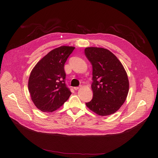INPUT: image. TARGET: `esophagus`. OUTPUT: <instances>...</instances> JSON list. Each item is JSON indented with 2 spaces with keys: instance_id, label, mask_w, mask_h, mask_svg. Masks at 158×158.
I'll use <instances>...</instances> for the list:
<instances>
[{
  "instance_id": "34e87169",
  "label": "esophagus",
  "mask_w": 158,
  "mask_h": 158,
  "mask_svg": "<svg viewBox=\"0 0 158 158\" xmlns=\"http://www.w3.org/2000/svg\"><path fill=\"white\" fill-rule=\"evenodd\" d=\"M80 88V87H79V86H77V87H74V89H76V90H77V89H79Z\"/></svg>"
}]
</instances>
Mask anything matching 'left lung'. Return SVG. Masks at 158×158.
Instances as JSON below:
<instances>
[{"label": "left lung", "mask_w": 158, "mask_h": 158, "mask_svg": "<svg viewBox=\"0 0 158 158\" xmlns=\"http://www.w3.org/2000/svg\"><path fill=\"white\" fill-rule=\"evenodd\" d=\"M85 55L93 67V98L86 103L100 116L117 111L126 101L129 89L127 72L119 60L106 48L86 47Z\"/></svg>", "instance_id": "obj_1"}]
</instances>
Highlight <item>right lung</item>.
<instances>
[{
	"label": "right lung",
	"mask_w": 158,
	"mask_h": 158,
	"mask_svg": "<svg viewBox=\"0 0 158 158\" xmlns=\"http://www.w3.org/2000/svg\"><path fill=\"white\" fill-rule=\"evenodd\" d=\"M74 48L72 46H61L52 50L31 72L29 92L32 101L40 111L47 113L56 111L71 95L64 83V64Z\"/></svg>",
	"instance_id": "obj_1"
}]
</instances>
